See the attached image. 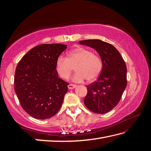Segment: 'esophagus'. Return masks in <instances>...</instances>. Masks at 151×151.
<instances>
[{"instance_id":"esophagus-1","label":"esophagus","mask_w":151,"mask_h":151,"mask_svg":"<svg viewBox=\"0 0 151 151\" xmlns=\"http://www.w3.org/2000/svg\"><path fill=\"white\" fill-rule=\"evenodd\" d=\"M76 87V85H74V84H69L68 85V88L69 89H75Z\"/></svg>"}]
</instances>
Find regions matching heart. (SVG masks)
<instances>
[{
  "mask_svg": "<svg viewBox=\"0 0 151 151\" xmlns=\"http://www.w3.org/2000/svg\"><path fill=\"white\" fill-rule=\"evenodd\" d=\"M56 70L61 78H69L75 67L76 73L73 81L82 82L86 79L91 82L100 75L102 68L101 59L90 50L79 47L69 51L67 58L60 56L56 62Z\"/></svg>",
  "mask_w": 151,
  "mask_h": 151,
  "instance_id": "b5f03b06",
  "label": "heart"
}]
</instances>
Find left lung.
Returning <instances> with one entry per match:
<instances>
[{"label":"left lung","instance_id":"1","mask_svg":"<svg viewBox=\"0 0 151 151\" xmlns=\"http://www.w3.org/2000/svg\"><path fill=\"white\" fill-rule=\"evenodd\" d=\"M91 47L100 56L102 68L98 80L87 86L84 104L96 114H106L120 101L127 87V66L119 52L112 45L100 40L80 41Z\"/></svg>","mask_w":151,"mask_h":151}]
</instances>
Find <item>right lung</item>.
<instances>
[{"label": "right lung", "mask_w": 151, "mask_h": 151, "mask_svg": "<svg viewBox=\"0 0 151 151\" xmlns=\"http://www.w3.org/2000/svg\"><path fill=\"white\" fill-rule=\"evenodd\" d=\"M66 45L41 44L30 50L16 67L14 86L23 110L37 119L58 113L69 85L58 78L56 62Z\"/></svg>", "instance_id": "add662e5"}]
</instances>
